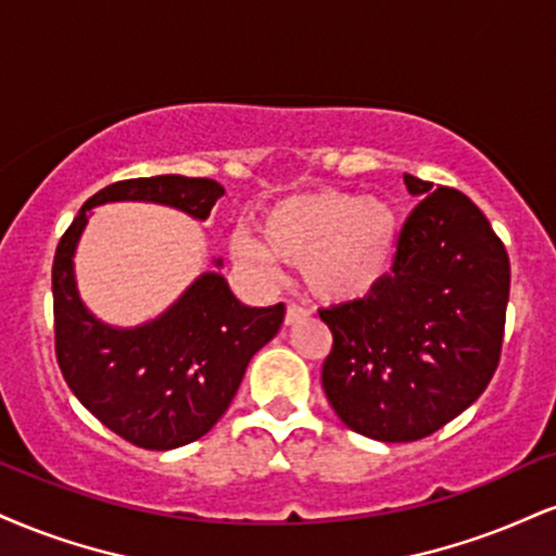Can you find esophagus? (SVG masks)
<instances>
[{
    "mask_svg": "<svg viewBox=\"0 0 556 556\" xmlns=\"http://www.w3.org/2000/svg\"><path fill=\"white\" fill-rule=\"evenodd\" d=\"M307 316H311V311H307V307L298 305V303H290V305H287V313H285V324L292 326V324H298V320H303Z\"/></svg>",
    "mask_w": 556,
    "mask_h": 556,
    "instance_id": "obj_1",
    "label": "esophagus"
}]
</instances>
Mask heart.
<instances>
[{"label":"heart","mask_w":556,"mask_h":556,"mask_svg":"<svg viewBox=\"0 0 556 556\" xmlns=\"http://www.w3.org/2000/svg\"><path fill=\"white\" fill-rule=\"evenodd\" d=\"M399 212L388 199L320 189L277 202L258 219V240L232 238L236 264L269 279L274 258L300 266L313 298L359 303L386 282L399 251Z\"/></svg>","instance_id":"b5f03b06"}]
</instances>
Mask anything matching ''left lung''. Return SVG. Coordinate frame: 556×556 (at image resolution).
<instances>
[{
  "label": "left lung",
  "mask_w": 556,
  "mask_h": 556,
  "mask_svg": "<svg viewBox=\"0 0 556 556\" xmlns=\"http://www.w3.org/2000/svg\"><path fill=\"white\" fill-rule=\"evenodd\" d=\"M404 184L422 202L386 282L318 313L333 333L326 399L350 430L383 443L422 440L484 393L510 295V258L484 212L447 186L432 191L409 173Z\"/></svg>",
  "instance_id": "obj_1"
}]
</instances>
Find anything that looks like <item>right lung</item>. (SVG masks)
Here are the masks:
<instances>
[{"label": "right lung", "instance_id": "1", "mask_svg": "<svg viewBox=\"0 0 556 556\" xmlns=\"http://www.w3.org/2000/svg\"><path fill=\"white\" fill-rule=\"evenodd\" d=\"M223 193L212 178L116 180L87 199L56 245L53 339L62 376L92 417L144 451L193 443L217 425L253 354L277 337L285 303L243 305L223 274L206 271L160 318L113 329L79 300L72 264L77 240L98 204L152 202L206 219Z\"/></svg>", "mask_w": 556, "mask_h": 556}]
</instances>
